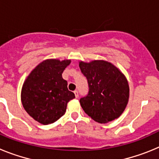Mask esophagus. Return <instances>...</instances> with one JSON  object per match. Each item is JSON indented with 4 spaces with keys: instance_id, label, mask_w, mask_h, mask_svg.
Masks as SVG:
<instances>
[{
    "instance_id": "obj_1",
    "label": "esophagus",
    "mask_w": 159,
    "mask_h": 159,
    "mask_svg": "<svg viewBox=\"0 0 159 159\" xmlns=\"http://www.w3.org/2000/svg\"><path fill=\"white\" fill-rule=\"evenodd\" d=\"M74 93H75V98H78V96H79L78 91H77V90H75V91H74Z\"/></svg>"
}]
</instances>
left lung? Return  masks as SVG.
<instances>
[{
	"instance_id": "8db88e82",
	"label": "left lung",
	"mask_w": 159,
	"mask_h": 159,
	"mask_svg": "<svg viewBox=\"0 0 159 159\" xmlns=\"http://www.w3.org/2000/svg\"><path fill=\"white\" fill-rule=\"evenodd\" d=\"M79 66L89 88L88 93L80 99L84 112L100 123L119 118L129 98V85L123 73L103 60L81 61Z\"/></svg>"
}]
</instances>
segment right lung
Segmentation results:
<instances>
[{"label": "right lung", "mask_w": 159, "mask_h": 159, "mask_svg": "<svg viewBox=\"0 0 159 159\" xmlns=\"http://www.w3.org/2000/svg\"><path fill=\"white\" fill-rule=\"evenodd\" d=\"M71 60H47L40 63L25 80L21 101L31 117L43 125L57 121L65 114L67 103L75 98L67 89L62 73Z\"/></svg>", "instance_id": "right-lung-1"}]
</instances>
